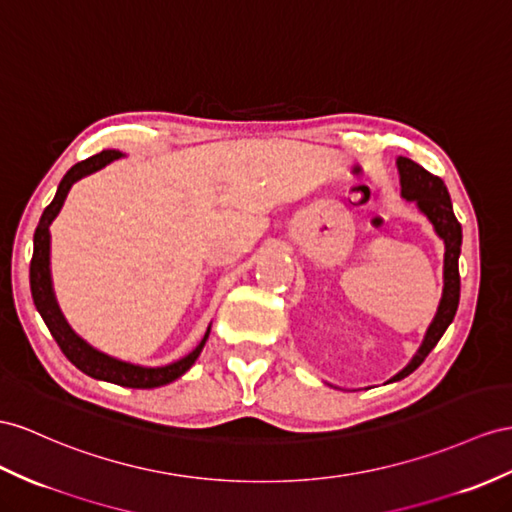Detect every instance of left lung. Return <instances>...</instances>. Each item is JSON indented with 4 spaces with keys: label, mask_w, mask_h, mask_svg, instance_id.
I'll return each mask as SVG.
<instances>
[{
    "label": "left lung",
    "mask_w": 512,
    "mask_h": 512,
    "mask_svg": "<svg viewBox=\"0 0 512 512\" xmlns=\"http://www.w3.org/2000/svg\"><path fill=\"white\" fill-rule=\"evenodd\" d=\"M398 170H400V186L402 196L406 201H415L417 207L428 216V220L435 225L439 238L445 242V259H443V298L439 303V311L435 320L428 326V333L424 337V344L419 346L413 361L406 365L402 372L391 378L400 381V378L415 372L419 365L424 363L428 352L437 346L441 335L448 329L450 322L456 316L458 298H461V274H458V255H461V242H463V229L461 222L456 220L452 201L445 183L428 173L426 168L415 164L409 157H398Z\"/></svg>",
    "instance_id": "1"
}]
</instances>
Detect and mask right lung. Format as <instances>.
<instances>
[{
  "label": "right lung",
  "instance_id": "right-lung-1",
  "mask_svg": "<svg viewBox=\"0 0 512 512\" xmlns=\"http://www.w3.org/2000/svg\"><path fill=\"white\" fill-rule=\"evenodd\" d=\"M121 155H123L121 151H101L93 157H88V160H84V162H77L69 170V173L62 177L54 201L45 207L41 222H38L36 233H34V255L30 261V287H32L34 305H36L38 313H41V318L45 320L49 333L54 335L56 344L64 352V357H67L77 370H82L84 374L93 376V378H99V381H108L114 385L134 387V389H151V387L173 383L175 378L186 374L192 368L196 357L201 355L209 331L201 339V344L196 346L188 357H183L170 365H164V368H140V365L116 361L108 355H103V352L90 348L84 339L77 337L71 331V326L64 322L62 313L56 305L54 290H51V274H49V225H51V220L58 216L64 199H67V194L77 179L95 173V170L110 164L112 160H119Z\"/></svg>",
  "mask_w": 512,
  "mask_h": 512
}]
</instances>
